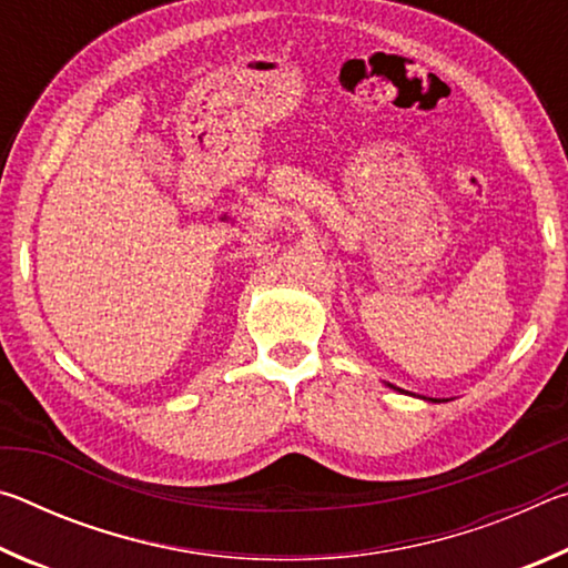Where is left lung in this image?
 <instances>
[{"label": "left lung", "mask_w": 568, "mask_h": 568, "mask_svg": "<svg viewBox=\"0 0 568 568\" xmlns=\"http://www.w3.org/2000/svg\"><path fill=\"white\" fill-rule=\"evenodd\" d=\"M430 400H434V398H430ZM436 403H438V400H436Z\"/></svg>", "instance_id": "8db88e82"}]
</instances>
